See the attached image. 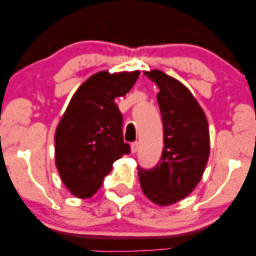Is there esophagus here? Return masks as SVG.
I'll return each instance as SVG.
<instances>
[{
	"label": "esophagus",
	"mask_w": 256,
	"mask_h": 256,
	"mask_svg": "<svg viewBox=\"0 0 256 256\" xmlns=\"http://www.w3.org/2000/svg\"><path fill=\"white\" fill-rule=\"evenodd\" d=\"M137 149H138V142L131 143V152H132V154H134V152H137Z\"/></svg>",
	"instance_id": "1"
}]
</instances>
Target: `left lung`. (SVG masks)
<instances>
[{"label": "left lung", "instance_id": "obj_1", "mask_svg": "<svg viewBox=\"0 0 256 256\" xmlns=\"http://www.w3.org/2000/svg\"><path fill=\"white\" fill-rule=\"evenodd\" d=\"M144 74L160 89L156 98L165 146L158 165L140 167L138 177L146 198L168 206L186 198L201 180L210 156V130L204 110L186 86L158 70Z\"/></svg>", "mask_w": 256, "mask_h": 256}]
</instances>
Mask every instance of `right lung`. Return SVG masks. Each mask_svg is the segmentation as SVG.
Segmentation results:
<instances>
[{"mask_svg":"<svg viewBox=\"0 0 256 256\" xmlns=\"http://www.w3.org/2000/svg\"><path fill=\"white\" fill-rule=\"evenodd\" d=\"M138 76L140 71L95 73L78 88L58 122L55 162L64 184L77 198H91L114 161L130 154L114 98L125 96Z\"/></svg>","mask_w":256,"mask_h":256,"instance_id":"obj_1","label":"right lung"}]
</instances>
